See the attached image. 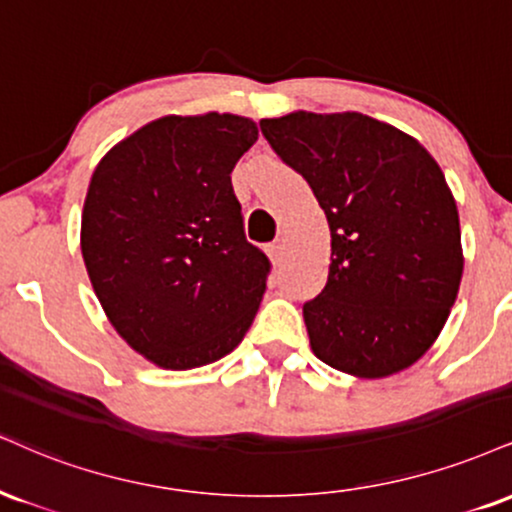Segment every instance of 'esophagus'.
I'll use <instances>...</instances> for the list:
<instances>
[{
  "mask_svg": "<svg viewBox=\"0 0 512 512\" xmlns=\"http://www.w3.org/2000/svg\"><path fill=\"white\" fill-rule=\"evenodd\" d=\"M267 255H269V260H272L274 264H276V262H281V255H283V245H281V240H274V243H269V245H267Z\"/></svg>",
  "mask_w": 512,
  "mask_h": 512,
  "instance_id": "esophagus-1",
  "label": "esophagus"
}]
</instances>
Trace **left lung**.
<instances>
[{
  "label": "left lung",
  "instance_id": "obj_1",
  "mask_svg": "<svg viewBox=\"0 0 512 512\" xmlns=\"http://www.w3.org/2000/svg\"><path fill=\"white\" fill-rule=\"evenodd\" d=\"M260 128L329 221V279L303 307L312 353L360 379L415 365L463 279L458 207L441 166L412 135L360 112L300 109Z\"/></svg>",
  "mask_w": 512,
  "mask_h": 512
}]
</instances>
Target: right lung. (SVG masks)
I'll return each mask as SVG.
<instances>
[{
    "label": "right lung",
    "instance_id": "add662e5",
    "mask_svg": "<svg viewBox=\"0 0 512 512\" xmlns=\"http://www.w3.org/2000/svg\"><path fill=\"white\" fill-rule=\"evenodd\" d=\"M248 116H162L116 143L90 178L80 250L104 315L162 369L229 355L250 329L269 260L245 240L233 166Z\"/></svg>",
    "mask_w": 512,
    "mask_h": 512
}]
</instances>
